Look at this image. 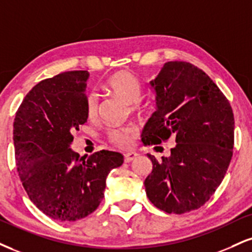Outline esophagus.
<instances>
[{
    "instance_id": "obj_1",
    "label": "esophagus",
    "mask_w": 252,
    "mask_h": 252,
    "mask_svg": "<svg viewBox=\"0 0 252 252\" xmlns=\"http://www.w3.org/2000/svg\"><path fill=\"white\" fill-rule=\"evenodd\" d=\"M137 156H138L137 153H135V151H130V153H126V155H124V160H126V163H130L132 162V160H134Z\"/></svg>"
}]
</instances>
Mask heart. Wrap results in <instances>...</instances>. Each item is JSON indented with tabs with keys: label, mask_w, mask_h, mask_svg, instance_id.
<instances>
[{
	"label": "heart",
	"mask_w": 252,
	"mask_h": 252,
	"mask_svg": "<svg viewBox=\"0 0 252 252\" xmlns=\"http://www.w3.org/2000/svg\"><path fill=\"white\" fill-rule=\"evenodd\" d=\"M105 86L111 93L122 98L128 104H132V108L136 107L135 103L141 99L142 84L138 78L132 72L122 70L115 72L108 78ZM87 114L89 117H94L97 113V97L95 94H89L87 97ZM136 134V129L131 126H126L123 128L111 130L109 132V137L111 142L118 145L120 148H129L131 144V139Z\"/></svg>",
	"instance_id": "obj_1"
}]
</instances>
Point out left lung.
<instances>
[{"mask_svg": "<svg viewBox=\"0 0 252 252\" xmlns=\"http://www.w3.org/2000/svg\"><path fill=\"white\" fill-rule=\"evenodd\" d=\"M149 86L156 111L142 131L144 145L174 137L168 157L153 162L148 198L168 214L201 208L222 183L233 149L232 109L215 82L191 63L166 62Z\"/></svg>", "mask_w": 252, "mask_h": 252, "instance_id": "left-lung-1", "label": "left lung"}]
</instances>
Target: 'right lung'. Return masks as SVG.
I'll return each instance as SVG.
<instances>
[{"mask_svg": "<svg viewBox=\"0 0 252 252\" xmlns=\"http://www.w3.org/2000/svg\"><path fill=\"white\" fill-rule=\"evenodd\" d=\"M88 71H66L41 81L24 97L15 116L16 165L30 201L61 222L82 220L104 197L105 181L123 164L109 150L78 159L72 132L87 122Z\"/></svg>", "mask_w": 252, "mask_h": 252, "instance_id": "add662e5", "label": "right lung"}]
</instances>
